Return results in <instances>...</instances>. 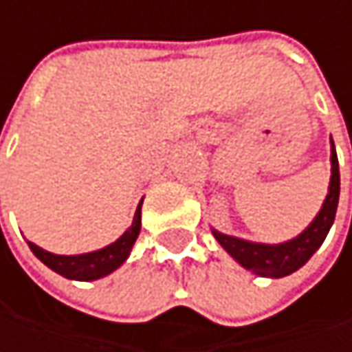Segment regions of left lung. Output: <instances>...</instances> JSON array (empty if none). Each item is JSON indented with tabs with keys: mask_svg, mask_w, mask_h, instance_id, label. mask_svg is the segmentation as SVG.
I'll use <instances>...</instances> for the list:
<instances>
[{
	"mask_svg": "<svg viewBox=\"0 0 352 352\" xmlns=\"http://www.w3.org/2000/svg\"><path fill=\"white\" fill-rule=\"evenodd\" d=\"M332 178H330V188L328 197L318 213V217L311 221V226L297 236L291 242L278 244V246H268V244H252L246 240H238L232 236H223L213 230V236L217 242L242 264L244 268L261 274V276H287L301 268L307 263L314 252L322 246L326 240L330 226L334 223L336 217V207H338V195H340V172H338V157L336 149L332 143Z\"/></svg>",
	"mask_w": 352,
	"mask_h": 352,
	"instance_id": "8db88e82",
	"label": "left lung"
}]
</instances>
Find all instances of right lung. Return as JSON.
<instances>
[{
    "mask_svg": "<svg viewBox=\"0 0 352 352\" xmlns=\"http://www.w3.org/2000/svg\"><path fill=\"white\" fill-rule=\"evenodd\" d=\"M139 230H141V203L135 211V217H133V223L131 228L110 246L98 250V252H89V254H80V256H57V254H51L38 246H34L32 242H28L32 254L45 263L51 270L63 274L65 278H76V280H94V278H100V276H106L110 274L114 268H118L120 264L126 261L137 236H139Z\"/></svg>",
    "mask_w": 352,
    "mask_h": 352,
    "instance_id": "add662e5",
    "label": "right lung"
}]
</instances>
